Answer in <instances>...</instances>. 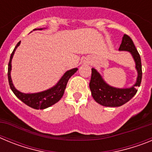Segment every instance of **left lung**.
<instances>
[{
    "mask_svg": "<svg viewBox=\"0 0 152 152\" xmlns=\"http://www.w3.org/2000/svg\"><path fill=\"white\" fill-rule=\"evenodd\" d=\"M119 51H127L131 53L135 62V68L138 77L135 84L129 88H116L111 87L104 81L101 75L94 68L91 69V78L90 89L95 101L104 107H120L129 101L137 93V87H139L142 81V70L140 55L137 51L133 41L128 35L124 34Z\"/></svg>",
    "mask_w": 152,
    "mask_h": 152,
    "instance_id": "8db88e82",
    "label": "left lung"
}]
</instances>
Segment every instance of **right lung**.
Masks as SVG:
<instances>
[{
    "label": "right lung",
    "instance_id": "obj_1",
    "mask_svg": "<svg viewBox=\"0 0 152 152\" xmlns=\"http://www.w3.org/2000/svg\"><path fill=\"white\" fill-rule=\"evenodd\" d=\"M38 29L41 30L42 29ZM20 41L17 44V45H16L14 49H13V52L11 53V56H10L9 64H8L7 76L10 89L12 90L13 94L16 95L17 98H19L21 101L23 102L25 104H26L29 107H32L33 109H36V110H39H39H43V109L48 108V107H51L52 105L59 101L60 99L62 97L64 90L66 88V85L68 80L75 72H77V68H73V69L69 70V71H67L64 74L62 77H61V78L60 79L59 81L56 84V85L52 87L50 89L42 91V92L39 93H35V94H24V93H21L20 91H17L14 88V86H13V83H12L11 77H10L12 58H13L15 50L17 49V47L20 45Z\"/></svg>",
    "mask_w": 152,
    "mask_h": 152
}]
</instances>
